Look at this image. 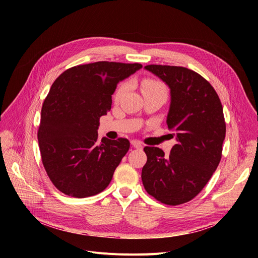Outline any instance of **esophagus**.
<instances>
[{
    "label": "esophagus",
    "mask_w": 258,
    "mask_h": 258,
    "mask_svg": "<svg viewBox=\"0 0 258 258\" xmlns=\"http://www.w3.org/2000/svg\"><path fill=\"white\" fill-rule=\"evenodd\" d=\"M131 143H132V145H133L134 147H136V148H142V144H141V142H140V141H137V140H132V141H131Z\"/></svg>",
    "instance_id": "1"
}]
</instances>
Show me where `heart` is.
Wrapping results in <instances>:
<instances>
[{"instance_id": "heart-1", "label": "heart", "mask_w": 258, "mask_h": 258, "mask_svg": "<svg viewBox=\"0 0 258 258\" xmlns=\"http://www.w3.org/2000/svg\"><path fill=\"white\" fill-rule=\"evenodd\" d=\"M127 89H128V83H126V81L120 84L114 94V99L119 100L122 96H123L124 93L127 91ZM141 91H142L143 95L152 94V93H165L166 94V92H167L165 85L162 83V81L153 79V78H145L142 80Z\"/></svg>"}]
</instances>
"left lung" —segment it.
<instances>
[{"label":"left lung","instance_id":"8db88e82","mask_svg":"<svg viewBox=\"0 0 258 258\" xmlns=\"http://www.w3.org/2000/svg\"><path fill=\"white\" fill-rule=\"evenodd\" d=\"M145 69L170 88L166 122L177 144L168 157L159 147H144L142 183L157 201L177 206L196 198L219 166L226 136L223 105L209 81L190 69L162 64Z\"/></svg>","mask_w":258,"mask_h":258}]
</instances>
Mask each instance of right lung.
Listing matches in <instances>:
<instances>
[{"label": "right lung", "instance_id": "add662e5", "mask_svg": "<svg viewBox=\"0 0 258 258\" xmlns=\"http://www.w3.org/2000/svg\"><path fill=\"white\" fill-rule=\"evenodd\" d=\"M141 63L97 61L62 72L45 98L37 131L42 162L59 191L73 198L97 195L110 184L130 148L125 138H98L99 118L111 110L119 81Z\"/></svg>", "mask_w": 258, "mask_h": 258}]
</instances>
